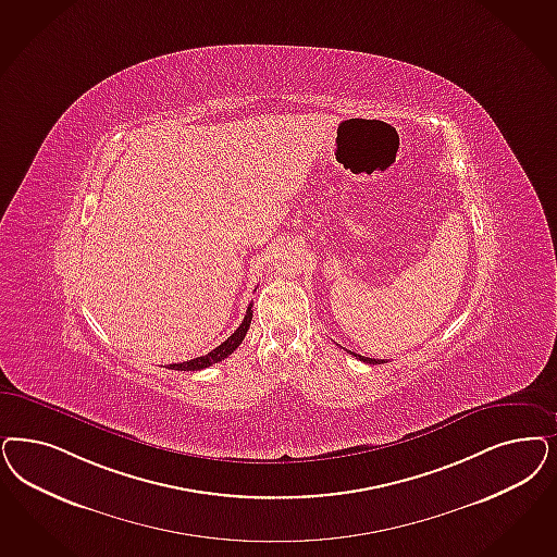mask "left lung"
<instances>
[{
    "label": "left lung",
    "instance_id": "left-lung-1",
    "mask_svg": "<svg viewBox=\"0 0 557 557\" xmlns=\"http://www.w3.org/2000/svg\"><path fill=\"white\" fill-rule=\"evenodd\" d=\"M354 358H358V360H362L366 364H381L384 360H374V358H364V356H360V354H354V351H349Z\"/></svg>",
    "mask_w": 557,
    "mask_h": 557
}]
</instances>
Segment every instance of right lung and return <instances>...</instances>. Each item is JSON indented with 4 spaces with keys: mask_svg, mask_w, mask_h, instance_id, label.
Segmentation results:
<instances>
[{
    "mask_svg": "<svg viewBox=\"0 0 557 557\" xmlns=\"http://www.w3.org/2000/svg\"><path fill=\"white\" fill-rule=\"evenodd\" d=\"M250 319H252V310L250 307L247 308V314H245V321L240 323V326L232 333L231 337L222 344V346L215 347V349H211L210 354H206V356H199V358H193V360H187V362H181V364H169L171 370H203V368H208L211 364H218V362H222L224 358H228L232 351L236 349V347L243 344V339H245V335H247V331H249Z\"/></svg>",
    "mask_w": 557,
    "mask_h": 557,
    "instance_id": "1",
    "label": "right lung"
}]
</instances>
